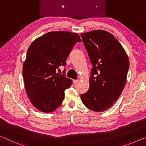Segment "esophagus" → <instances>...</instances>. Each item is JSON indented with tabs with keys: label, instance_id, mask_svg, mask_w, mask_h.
Returning a JSON list of instances; mask_svg holds the SVG:
<instances>
[{
	"label": "esophagus",
	"instance_id": "1",
	"mask_svg": "<svg viewBox=\"0 0 146 146\" xmlns=\"http://www.w3.org/2000/svg\"><path fill=\"white\" fill-rule=\"evenodd\" d=\"M73 84H77L78 82V80H73Z\"/></svg>",
	"mask_w": 146,
	"mask_h": 146
}]
</instances>
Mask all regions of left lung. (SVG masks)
I'll use <instances>...</instances> for the list:
<instances>
[{
	"mask_svg": "<svg viewBox=\"0 0 146 146\" xmlns=\"http://www.w3.org/2000/svg\"><path fill=\"white\" fill-rule=\"evenodd\" d=\"M80 35L93 66L90 88L80 95L81 100L93 111H104L117 101L124 88L129 58L119 42L108 31L94 30Z\"/></svg>",
	"mask_w": 146,
	"mask_h": 146,
	"instance_id": "8db88e82",
	"label": "left lung"
}]
</instances>
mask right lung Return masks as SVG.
<instances>
[{
	"mask_svg": "<svg viewBox=\"0 0 146 146\" xmlns=\"http://www.w3.org/2000/svg\"><path fill=\"white\" fill-rule=\"evenodd\" d=\"M76 33L52 31L36 38L27 51L23 64L26 91L32 104L44 113L56 110L62 103L64 90L72 80L56 73L59 66H65L75 44L80 42ZM59 70V69H58Z\"/></svg>",
	"mask_w": 146,
	"mask_h": 146,
	"instance_id": "right-lung-1",
	"label": "right lung"
}]
</instances>
